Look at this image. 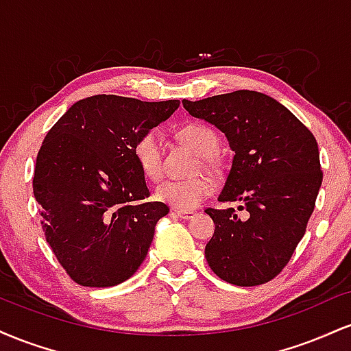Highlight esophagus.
<instances>
[{
    "mask_svg": "<svg viewBox=\"0 0 351 351\" xmlns=\"http://www.w3.org/2000/svg\"><path fill=\"white\" fill-rule=\"evenodd\" d=\"M173 213L178 217H181V219H189V217L195 216V213L188 211V209H173Z\"/></svg>",
    "mask_w": 351,
    "mask_h": 351,
    "instance_id": "1",
    "label": "esophagus"
}]
</instances>
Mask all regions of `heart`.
I'll list each match as a JSON object with an SVG mask.
<instances>
[{"instance_id":"heart-1","label":"heart","mask_w":351,"mask_h":351,"mask_svg":"<svg viewBox=\"0 0 351 351\" xmlns=\"http://www.w3.org/2000/svg\"><path fill=\"white\" fill-rule=\"evenodd\" d=\"M178 136L188 147L201 156L203 165L213 163V155L217 148V136L211 128L203 123H186L178 130ZM134 156L140 170L152 180L162 178L163 152L162 138L156 130L145 132L134 145ZM213 180L204 175L191 178H175L160 183L155 189L156 199L175 209H193L213 193Z\"/></svg>"}]
</instances>
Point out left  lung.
<instances>
[{"instance_id": "1", "label": "left lung", "mask_w": 351, "mask_h": 351, "mask_svg": "<svg viewBox=\"0 0 351 351\" xmlns=\"http://www.w3.org/2000/svg\"><path fill=\"white\" fill-rule=\"evenodd\" d=\"M189 115L206 120L226 135L234 152L217 201L234 208L206 213L215 234L204 256L219 279L239 287L269 282L291 261L315 208L324 173L312 132L276 99L236 90L203 100H183Z\"/></svg>"}]
</instances>
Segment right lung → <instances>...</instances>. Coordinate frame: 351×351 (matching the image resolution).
<instances>
[{"label":"right lung","mask_w":351,"mask_h":351,"mask_svg":"<svg viewBox=\"0 0 351 351\" xmlns=\"http://www.w3.org/2000/svg\"><path fill=\"white\" fill-rule=\"evenodd\" d=\"M178 107L180 100L92 95L47 132L36 158L34 198L52 252L84 287L130 279L147 257L156 223L170 208L147 201L150 189L134 145Z\"/></svg>","instance_id":"1"}]
</instances>
